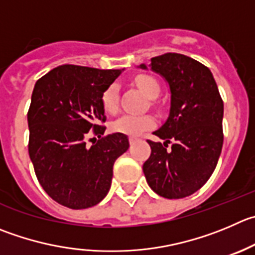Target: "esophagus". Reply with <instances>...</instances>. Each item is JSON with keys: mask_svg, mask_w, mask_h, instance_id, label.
<instances>
[{"mask_svg": "<svg viewBox=\"0 0 255 255\" xmlns=\"http://www.w3.org/2000/svg\"><path fill=\"white\" fill-rule=\"evenodd\" d=\"M136 140H137V139H136V137L131 136V137H130V139H129V141H130V144H131V145H132V144H134V142H135V141H136Z\"/></svg>", "mask_w": 255, "mask_h": 255, "instance_id": "34e87169", "label": "esophagus"}]
</instances>
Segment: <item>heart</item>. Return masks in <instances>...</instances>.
Here are the masks:
<instances>
[{
  "label": "heart",
  "mask_w": 255,
  "mask_h": 255,
  "mask_svg": "<svg viewBox=\"0 0 255 255\" xmlns=\"http://www.w3.org/2000/svg\"><path fill=\"white\" fill-rule=\"evenodd\" d=\"M137 89L147 98H156L160 93V84L155 77L150 75H137L134 79ZM101 104L106 113L115 114L119 109V90L118 85L111 84L104 90L101 95ZM154 125V118L150 115H125L120 116L111 124V129L115 132L126 135H137L144 130L150 129Z\"/></svg>",
  "instance_id": "1"
}]
</instances>
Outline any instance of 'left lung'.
Segmentation results:
<instances>
[{
  "mask_svg": "<svg viewBox=\"0 0 255 255\" xmlns=\"http://www.w3.org/2000/svg\"><path fill=\"white\" fill-rule=\"evenodd\" d=\"M150 66L169 82L171 103L168 120L154 131L165 142L147 140L151 154L142 171L160 196L185 198L215 170L224 140V104L210 70L196 60L168 52L152 57Z\"/></svg>",
  "mask_w": 255,
  "mask_h": 255,
  "instance_id": "1",
  "label": "left lung"
}]
</instances>
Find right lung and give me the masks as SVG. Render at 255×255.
<instances>
[{"mask_svg": "<svg viewBox=\"0 0 255 255\" xmlns=\"http://www.w3.org/2000/svg\"><path fill=\"white\" fill-rule=\"evenodd\" d=\"M120 70L62 65L37 80L27 113L28 154L48 196L70 209H86L109 193L116 159L128 136L106 135L101 95ZM99 139L91 147L87 139Z\"/></svg>", "mask_w": 255, "mask_h": 255, "instance_id": "right-lung-1", "label": "right lung"}]
</instances>
